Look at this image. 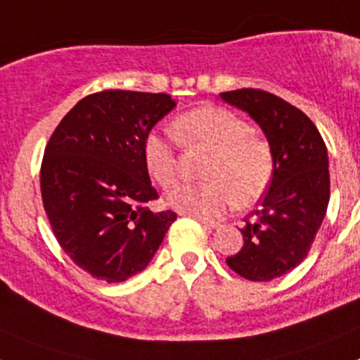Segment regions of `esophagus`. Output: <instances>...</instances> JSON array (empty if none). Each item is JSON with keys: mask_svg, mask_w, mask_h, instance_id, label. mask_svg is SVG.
I'll use <instances>...</instances> for the list:
<instances>
[{"mask_svg": "<svg viewBox=\"0 0 360 360\" xmlns=\"http://www.w3.org/2000/svg\"><path fill=\"white\" fill-rule=\"evenodd\" d=\"M180 214H184V216H191V218H195V219H198L200 224H203L205 225V227L207 229H216L218 227V221H212V219H209V218H203V216H200V214H195V212H180Z\"/></svg>", "mask_w": 360, "mask_h": 360, "instance_id": "1", "label": "esophagus"}]
</instances>
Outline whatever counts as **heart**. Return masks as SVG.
<instances>
[{
  "mask_svg": "<svg viewBox=\"0 0 360 360\" xmlns=\"http://www.w3.org/2000/svg\"><path fill=\"white\" fill-rule=\"evenodd\" d=\"M173 131L189 148L202 146L212 151L203 171L207 182L186 184L171 191L167 202L173 207L200 216H221L236 202H256L270 186L274 174L272 149L236 113L214 106L198 108L178 117ZM142 153L149 174L162 187L169 189L178 182L182 164L171 136L149 133Z\"/></svg>",
  "mask_w": 360,
  "mask_h": 360,
  "instance_id": "b5f03b06",
  "label": "heart"
}]
</instances>
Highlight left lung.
<instances>
[{
    "instance_id": "8db88e82",
    "label": "left lung",
    "mask_w": 360,
    "mask_h": 360,
    "mask_svg": "<svg viewBox=\"0 0 360 360\" xmlns=\"http://www.w3.org/2000/svg\"><path fill=\"white\" fill-rule=\"evenodd\" d=\"M219 97L259 124L274 155L269 193L240 229L241 250L227 257L241 278L270 281L295 269L316 240L330 200L328 151L314 122L278 95L241 88Z\"/></svg>"
}]
</instances>
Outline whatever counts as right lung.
I'll use <instances>...</instances> for the list:
<instances>
[{
  "label": "right lung",
  "mask_w": 360,
  "mask_h": 360,
  "mask_svg": "<svg viewBox=\"0 0 360 360\" xmlns=\"http://www.w3.org/2000/svg\"><path fill=\"white\" fill-rule=\"evenodd\" d=\"M176 106L167 94L104 90L81 98L50 136L41 196L53 236L97 279L139 274L176 212H153L158 198L144 162V139Z\"/></svg>",
  "instance_id": "right-lung-1"
}]
</instances>
